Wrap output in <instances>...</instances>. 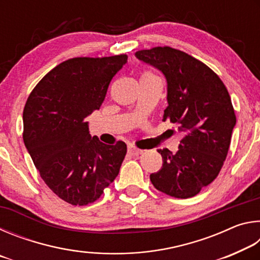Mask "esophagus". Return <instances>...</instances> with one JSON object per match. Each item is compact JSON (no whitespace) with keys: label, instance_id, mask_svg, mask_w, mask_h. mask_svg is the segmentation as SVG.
Returning <instances> with one entry per match:
<instances>
[{"label":"esophagus","instance_id":"esophagus-1","mask_svg":"<svg viewBox=\"0 0 260 260\" xmlns=\"http://www.w3.org/2000/svg\"><path fill=\"white\" fill-rule=\"evenodd\" d=\"M143 152V150H141L138 147L135 146H128V153L132 156H139Z\"/></svg>","mask_w":260,"mask_h":260}]
</instances>
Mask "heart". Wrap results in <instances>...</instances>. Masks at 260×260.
<instances>
[{"label":"heart","mask_w":260,"mask_h":260,"mask_svg":"<svg viewBox=\"0 0 260 260\" xmlns=\"http://www.w3.org/2000/svg\"><path fill=\"white\" fill-rule=\"evenodd\" d=\"M143 74H151V73H149V72H146V73H143Z\"/></svg>","instance_id":"obj_1"}]
</instances>
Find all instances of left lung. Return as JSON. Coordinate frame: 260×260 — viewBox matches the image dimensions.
Masks as SVG:
<instances>
[{"label":"left lung","mask_w":260,"mask_h":260,"mask_svg":"<svg viewBox=\"0 0 260 260\" xmlns=\"http://www.w3.org/2000/svg\"><path fill=\"white\" fill-rule=\"evenodd\" d=\"M135 56L164 73L169 105L162 121L178 125L183 135L174 155L158 150L162 166L150 181L166 195L189 199L218 177L226 159L236 124L231 96L217 73L181 50L155 47Z\"/></svg>","instance_id":"8db88e82"}]
</instances>
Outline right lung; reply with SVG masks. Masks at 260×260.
Returning a JSON list of instances; mask_svg holds the SVG:
<instances>
[{
	"label": "right lung",
	"instance_id": "add662e5",
	"mask_svg": "<svg viewBox=\"0 0 260 260\" xmlns=\"http://www.w3.org/2000/svg\"><path fill=\"white\" fill-rule=\"evenodd\" d=\"M127 57L70 58L48 72L26 101L25 146L43 181L69 204L94 203L119 173L125 142L108 146L91 139L85 118L100 109Z\"/></svg>",
	"mask_w": 260,
	"mask_h": 260
}]
</instances>
